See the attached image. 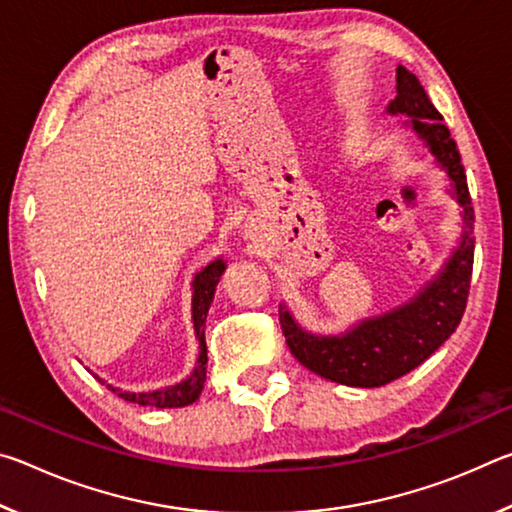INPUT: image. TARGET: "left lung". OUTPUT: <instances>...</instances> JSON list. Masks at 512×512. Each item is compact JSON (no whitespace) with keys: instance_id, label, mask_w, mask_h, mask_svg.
<instances>
[{"instance_id":"obj_1","label":"left lung","mask_w":512,"mask_h":512,"mask_svg":"<svg viewBox=\"0 0 512 512\" xmlns=\"http://www.w3.org/2000/svg\"><path fill=\"white\" fill-rule=\"evenodd\" d=\"M391 115L411 117L409 126L452 180V194L463 207V235L443 271L411 302L372 316L339 336H316L302 329L280 305L282 334L293 357L316 375L345 386L377 388L391 384L427 361L456 332L470 293L474 264V210L465 169L443 115L406 67H397V97Z\"/></svg>"}]
</instances>
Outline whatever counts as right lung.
Masks as SVG:
<instances>
[{
  "label": "right lung",
  "instance_id": "obj_1",
  "mask_svg": "<svg viewBox=\"0 0 512 512\" xmlns=\"http://www.w3.org/2000/svg\"><path fill=\"white\" fill-rule=\"evenodd\" d=\"M225 271L223 259H214V262L207 264L201 273L194 275V296H192V320H194V332L198 339V359L194 370L189 375L173 384L169 388H160V391H151V393H131V391H119V388L110 386L108 388L112 393H117V397L126 402H135L142 406H155V409H178V406H187L194 404L201 395L203 386H205V375H207V345H205V318H207V309L212 305L216 284H219V277ZM97 377V375H94ZM99 379V377H97ZM101 384L106 381L99 379Z\"/></svg>",
  "mask_w": 512,
  "mask_h": 512
}]
</instances>
